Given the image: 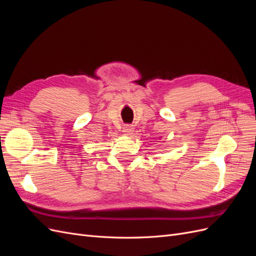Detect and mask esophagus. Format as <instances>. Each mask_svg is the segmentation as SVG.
I'll use <instances>...</instances> for the list:
<instances>
[{
	"mask_svg": "<svg viewBox=\"0 0 256 256\" xmlns=\"http://www.w3.org/2000/svg\"><path fill=\"white\" fill-rule=\"evenodd\" d=\"M134 131V128L132 125H125L122 127V132L127 136L132 134Z\"/></svg>",
	"mask_w": 256,
	"mask_h": 256,
	"instance_id": "obj_1",
	"label": "esophagus"
}]
</instances>
